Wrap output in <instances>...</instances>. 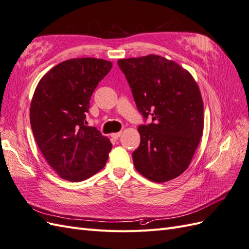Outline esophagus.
Wrapping results in <instances>:
<instances>
[{
  "instance_id": "obj_1",
  "label": "esophagus",
  "mask_w": 249,
  "mask_h": 249,
  "mask_svg": "<svg viewBox=\"0 0 249 249\" xmlns=\"http://www.w3.org/2000/svg\"><path fill=\"white\" fill-rule=\"evenodd\" d=\"M120 135H122V132H117V133H113L111 134V137L114 138V139H118L120 137Z\"/></svg>"
}]
</instances>
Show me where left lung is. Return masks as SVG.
Segmentation results:
<instances>
[{
	"instance_id": "left-lung-1",
	"label": "left lung",
	"mask_w": 249,
	"mask_h": 249,
	"mask_svg": "<svg viewBox=\"0 0 249 249\" xmlns=\"http://www.w3.org/2000/svg\"><path fill=\"white\" fill-rule=\"evenodd\" d=\"M139 112V147L132 154L136 170L152 182L178 178L189 166L203 131V103L192 74L177 62L147 55L119 59Z\"/></svg>"
}]
</instances>
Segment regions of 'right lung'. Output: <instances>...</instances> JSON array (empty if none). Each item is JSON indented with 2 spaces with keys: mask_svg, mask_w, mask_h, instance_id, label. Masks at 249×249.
Here are the masks:
<instances>
[{
  "mask_svg": "<svg viewBox=\"0 0 249 249\" xmlns=\"http://www.w3.org/2000/svg\"><path fill=\"white\" fill-rule=\"evenodd\" d=\"M112 63L74 58L57 64L39 81L30 106L32 132L44 159L60 178L81 182L103 169L110 140L87 126L89 101Z\"/></svg>",
  "mask_w": 249,
  "mask_h": 249,
  "instance_id": "right-lung-1",
  "label": "right lung"
}]
</instances>
